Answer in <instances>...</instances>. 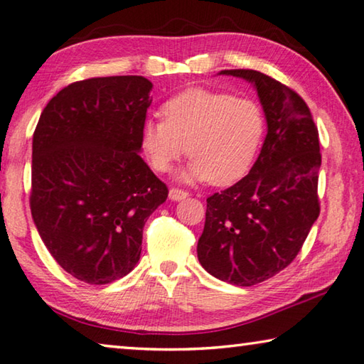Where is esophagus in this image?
<instances>
[{"label": "esophagus", "instance_id": "esophagus-1", "mask_svg": "<svg viewBox=\"0 0 364 364\" xmlns=\"http://www.w3.org/2000/svg\"><path fill=\"white\" fill-rule=\"evenodd\" d=\"M188 196H189V193L184 191V189H180V188H171V189H170V199H171V200L186 199Z\"/></svg>", "mask_w": 364, "mask_h": 364}]
</instances>
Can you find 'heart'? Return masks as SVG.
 Segmentation results:
<instances>
[{
  "label": "heart",
  "mask_w": 364,
  "mask_h": 364,
  "mask_svg": "<svg viewBox=\"0 0 364 364\" xmlns=\"http://www.w3.org/2000/svg\"><path fill=\"white\" fill-rule=\"evenodd\" d=\"M164 119L149 118L141 146L152 168L171 170L184 152L191 164L184 180H205L223 186L251 168L261 147L265 118L255 100L227 92L189 89L161 107Z\"/></svg>",
  "instance_id": "heart-1"
}]
</instances>
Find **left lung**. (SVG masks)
Segmentation results:
<instances>
[{
    "instance_id": "8db88e82",
    "label": "left lung",
    "mask_w": 364,
    "mask_h": 364,
    "mask_svg": "<svg viewBox=\"0 0 364 364\" xmlns=\"http://www.w3.org/2000/svg\"><path fill=\"white\" fill-rule=\"evenodd\" d=\"M220 74L256 85L267 136L251 171L207 198L198 257L217 279L252 287L293 262L319 217V132L306 102L285 84L255 69Z\"/></svg>"
}]
</instances>
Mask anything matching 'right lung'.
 Returning a JSON list of instances; mask_svg holds the SVG:
<instances>
[{"label": "right lung", "instance_id": "1", "mask_svg": "<svg viewBox=\"0 0 364 364\" xmlns=\"http://www.w3.org/2000/svg\"><path fill=\"white\" fill-rule=\"evenodd\" d=\"M151 90L142 76L77 80L47 103L33 131V223L55 261L85 284L134 269L144 225L168 198L139 155Z\"/></svg>", "mask_w": 364, "mask_h": 364}]
</instances>
